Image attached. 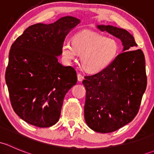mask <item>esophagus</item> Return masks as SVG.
<instances>
[{
    "mask_svg": "<svg viewBox=\"0 0 154 154\" xmlns=\"http://www.w3.org/2000/svg\"><path fill=\"white\" fill-rule=\"evenodd\" d=\"M83 78H84L83 75H82V74H80V73L77 74V80H78V81H82V80H83Z\"/></svg>",
    "mask_w": 154,
    "mask_h": 154,
    "instance_id": "obj_1",
    "label": "esophagus"
}]
</instances>
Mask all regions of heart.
<instances>
[{
  "instance_id": "b5f03b06",
  "label": "heart",
  "mask_w": 154,
  "mask_h": 154,
  "mask_svg": "<svg viewBox=\"0 0 154 154\" xmlns=\"http://www.w3.org/2000/svg\"><path fill=\"white\" fill-rule=\"evenodd\" d=\"M61 53L68 63L75 61L81 55L82 67L87 72L94 74L104 70L116 60L119 45L113 38L97 32L84 31L76 34L73 42H64Z\"/></svg>"
}]
</instances>
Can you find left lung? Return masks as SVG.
<instances>
[{
	"mask_svg": "<svg viewBox=\"0 0 154 154\" xmlns=\"http://www.w3.org/2000/svg\"><path fill=\"white\" fill-rule=\"evenodd\" d=\"M120 38L123 52L103 71L85 76L86 90L84 106L87 125L95 132L112 133L130 123L139 112L147 87L144 55L133 35L126 29L98 25Z\"/></svg>",
	"mask_w": 154,
	"mask_h": 154,
	"instance_id": "left-lung-1",
	"label": "left lung"
}]
</instances>
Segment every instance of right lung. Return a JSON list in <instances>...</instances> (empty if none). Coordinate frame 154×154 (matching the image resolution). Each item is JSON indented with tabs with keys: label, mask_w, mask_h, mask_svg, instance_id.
<instances>
[{
	"label": "right lung",
	"mask_w": 154,
	"mask_h": 154,
	"mask_svg": "<svg viewBox=\"0 0 154 154\" xmlns=\"http://www.w3.org/2000/svg\"><path fill=\"white\" fill-rule=\"evenodd\" d=\"M80 23L66 16L29 26L12 45L5 79L14 112L24 122L48 127L58 122L65 95L77 72L58 62L67 34Z\"/></svg>",
	"instance_id": "obj_1"
}]
</instances>
